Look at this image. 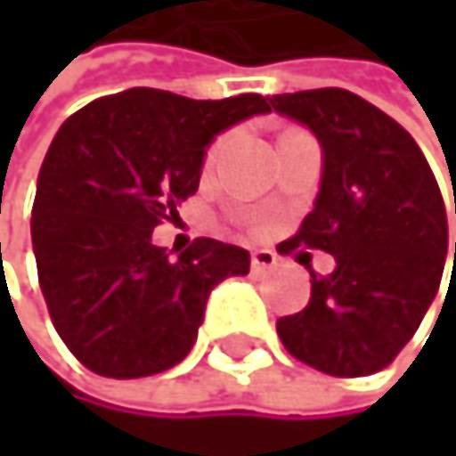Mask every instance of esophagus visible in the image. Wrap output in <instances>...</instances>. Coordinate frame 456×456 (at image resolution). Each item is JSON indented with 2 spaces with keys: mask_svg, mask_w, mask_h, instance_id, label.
Returning <instances> with one entry per match:
<instances>
[{
  "mask_svg": "<svg viewBox=\"0 0 456 456\" xmlns=\"http://www.w3.org/2000/svg\"><path fill=\"white\" fill-rule=\"evenodd\" d=\"M276 254L273 251H268V248H256L254 254H251V271L254 273H265V271H273L276 268Z\"/></svg>",
  "mask_w": 456,
  "mask_h": 456,
  "instance_id": "1",
  "label": "esophagus"
}]
</instances>
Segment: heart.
Masks as SVG:
<instances>
[{"label": "heart", "instance_id": "obj_1", "mask_svg": "<svg viewBox=\"0 0 456 456\" xmlns=\"http://www.w3.org/2000/svg\"><path fill=\"white\" fill-rule=\"evenodd\" d=\"M226 144V136H221V139H216L213 144H210V150H208V164H213L216 161V155L221 152V147Z\"/></svg>", "mask_w": 456, "mask_h": 456}]
</instances>
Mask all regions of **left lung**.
Instances as JSON below:
<instances>
[{
    "instance_id": "1",
    "label": "left lung",
    "mask_w": 456,
    "mask_h": 456,
    "mask_svg": "<svg viewBox=\"0 0 456 456\" xmlns=\"http://www.w3.org/2000/svg\"><path fill=\"white\" fill-rule=\"evenodd\" d=\"M271 106L322 144L314 210L279 251L304 246L337 259L328 276L309 268V306L279 317V339L325 375H375L411 342L441 287L449 248L441 188L413 136L370 101L322 86L273 95Z\"/></svg>"
}]
</instances>
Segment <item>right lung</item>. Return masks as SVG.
Masks as SVG:
<instances>
[{"mask_svg":"<svg viewBox=\"0 0 456 456\" xmlns=\"http://www.w3.org/2000/svg\"><path fill=\"white\" fill-rule=\"evenodd\" d=\"M265 111L254 93L191 101L134 86L62 122L37 175L32 248L51 322L86 370L117 380L172 370L197 342L210 289L248 273L238 246L197 238L169 256L152 230L197 194L213 136Z\"/></svg>","mask_w":456,"mask_h":456,"instance_id":"add662e5","label":"right lung"}]
</instances>
